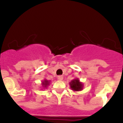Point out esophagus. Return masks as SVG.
Returning a JSON list of instances; mask_svg holds the SVG:
<instances>
[{
    "label": "esophagus",
    "instance_id": "esophagus-1",
    "mask_svg": "<svg viewBox=\"0 0 123 123\" xmlns=\"http://www.w3.org/2000/svg\"><path fill=\"white\" fill-rule=\"evenodd\" d=\"M57 78H58V79L59 80H62V79H63V76H61V75L58 76Z\"/></svg>",
    "mask_w": 123,
    "mask_h": 123
}]
</instances>
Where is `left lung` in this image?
Returning a JSON list of instances; mask_svg holds the SVG:
<instances>
[{
    "instance_id": "1",
    "label": "left lung",
    "mask_w": 123,
    "mask_h": 123,
    "mask_svg": "<svg viewBox=\"0 0 123 123\" xmlns=\"http://www.w3.org/2000/svg\"><path fill=\"white\" fill-rule=\"evenodd\" d=\"M70 88L74 91H81L83 88V84L82 82L80 81L78 79H74L69 83Z\"/></svg>"
}]
</instances>
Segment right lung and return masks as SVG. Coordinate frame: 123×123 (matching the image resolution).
<instances>
[{
  "label": "right lung",
  "mask_w": 123,
  "mask_h": 123,
  "mask_svg": "<svg viewBox=\"0 0 123 123\" xmlns=\"http://www.w3.org/2000/svg\"><path fill=\"white\" fill-rule=\"evenodd\" d=\"M50 82L51 81H50V80H47L46 79H44V80H43V81H42V85L43 89L47 88L48 86L50 85Z\"/></svg>",
  "instance_id": "add662e5"
}]
</instances>
